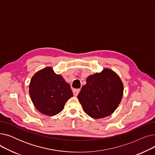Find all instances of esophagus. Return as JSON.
<instances>
[{
	"instance_id": "esophagus-1",
	"label": "esophagus",
	"mask_w": 155,
	"mask_h": 155,
	"mask_svg": "<svg viewBox=\"0 0 155 155\" xmlns=\"http://www.w3.org/2000/svg\"><path fill=\"white\" fill-rule=\"evenodd\" d=\"M80 91V89H73V94L75 96H77Z\"/></svg>"
}]
</instances>
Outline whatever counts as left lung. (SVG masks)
Masks as SVG:
<instances>
[{
    "label": "left lung",
    "instance_id": "left-lung-1",
    "mask_svg": "<svg viewBox=\"0 0 155 155\" xmlns=\"http://www.w3.org/2000/svg\"><path fill=\"white\" fill-rule=\"evenodd\" d=\"M77 97L84 112L94 119L107 117L123 98L124 85L117 73L109 68L88 76Z\"/></svg>",
    "mask_w": 155,
    "mask_h": 155
}]
</instances>
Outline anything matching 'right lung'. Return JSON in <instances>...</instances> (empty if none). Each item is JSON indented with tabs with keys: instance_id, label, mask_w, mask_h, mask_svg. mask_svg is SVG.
<instances>
[{
	"instance_id": "obj_1",
	"label": "right lung",
	"mask_w": 155,
	"mask_h": 155,
	"mask_svg": "<svg viewBox=\"0 0 155 155\" xmlns=\"http://www.w3.org/2000/svg\"><path fill=\"white\" fill-rule=\"evenodd\" d=\"M29 88L30 97L36 109L50 116L60 113L73 95L70 85L50 67L36 72L31 80Z\"/></svg>"
}]
</instances>
